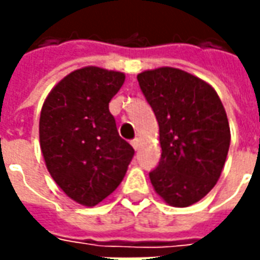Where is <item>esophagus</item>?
<instances>
[{
    "instance_id": "esophagus-1",
    "label": "esophagus",
    "mask_w": 260,
    "mask_h": 260,
    "mask_svg": "<svg viewBox=\"0 0 260 260\" xmlns=\"http://www.w3.org/2000/svg\"><path fill=\"white\" fill-rule=\"evenodd\" d=\"M132 146H133V149H135V150H139V147H140V140H139V139L132 140Z\"/></svg>"
}]
</instances>
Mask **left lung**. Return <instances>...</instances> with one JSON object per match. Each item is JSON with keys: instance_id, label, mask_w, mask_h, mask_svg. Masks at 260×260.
Returning <instances> with one entry per match:
<instances>
[{"instance_id": "1", "label": "left lung", "mask_w": 260, "mask_h": 260, "mask_svg": "<svg viewBox=\"0 0 260 260\" xmlns=\"http://www.w3.org/2000/svg\"><path fill=\"white\" fill-rule=\"evenodd\" d=\"M156 115L162 157L150 182L168 205L189 207L217 184L230 147V125L215 89L182 69L162 66L137 75Z\"/></svg>"}]
</instances>
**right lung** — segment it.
I'll return each instance as SVG.
<instances>
[{"mask_svg": "<svg viewBox=\"0 0 260 260\" xmlns=\"http://www.w3.org/2000/svg\"><path fill=\"white\" fill-rule=\"evenodd\" d=\"M124 79L123 72L85 66L60 79L42 107L39 137L46 168L78 204L94 207L115 191L135 155L108 110Z\"/></svg>", "mask_w": 260, "mask_h": 260, "instance_id": "obj_1", "label": "right lung"}]
</instances>
